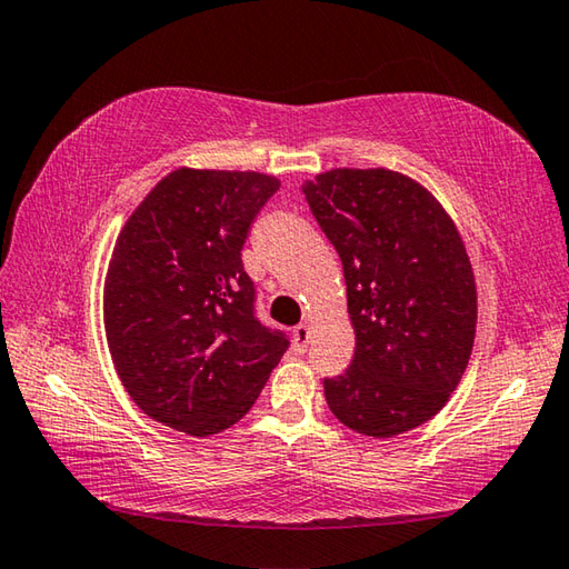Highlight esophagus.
Listing matches in <instances>:
<instances>
[{
  "instance_id": "34e87169",
  "label": "esophagus",
  "mask_w": 569,
  "mask_h": 569,
  "mask_svg": "<svg viewBox=\"0 0 569 569\" xmlns=\"http://www.w3.org/2000/svg\"><path fill=\"white\" fill-rule=\"evenodd\" d=\"M308 343H311V328H308L306 323H301V326H296L293 328V346H296V350H303L308 348Z\"/></svg>"
}]
</instances>
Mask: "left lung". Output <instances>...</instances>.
I'll use <instances>...</instances> for the list:
<instances>
[{
	"instance_id": "1",
	"label": "left lung",
	"mask_w": 569,
	"mask_h": 569,
	"mask_svg": "<svg viewBox=\"0 0 569 569\" xmlns=\"http://www.w3.org/2000/svg\"><path fill=\"white\" fill-rule=\"evenodd\" d=\"M343 263L353 363L326 378L346 428L392 438L438 416L468 368L478 291L468 251L426 186L390 169H330L303 183Z\"/></svg>"
}]
</instances>
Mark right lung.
<instances>
[{
    "instance_id": "right-lung-1",
    "label": "right lung",
    "mask_w": 569,
    "mask_h": 569,
    "mask_svg": "<svg viewBox=\"0 0 569 569\" xmlns=\"http://www.w3.org/2000/svg\"><path fill=\"white\" fill-rule=\"evenodd\" d=\"M258 171L181 167L123 223L104 278V328L121 386L186 436L239 422L288 340L253 316L241 249L278 191Z\"/></svg>"
}]
</instances>
